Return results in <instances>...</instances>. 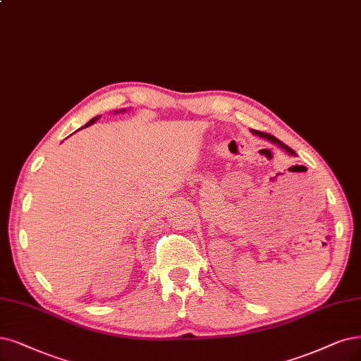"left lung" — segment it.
Listing matches in <instances>:
<instances>
[{
	"label": "left lung",
	"mask_w": 361,
	"mask_h": 361,
	"mask_svg": "<svg viewBox=\"0 0 361 361\" xmlns=\"http://www.w3.org/2000/svg\"><path fill=\"white\" fill-rule=\"evenodd\" d=\"M251 133H255V135H257V137H262V138H264V140H268V141H271L272 144H276L278 147H281V149L284 150V152H287L288 154H291V156H296V153L293 152L290 147H287L284 142H281L279 140H276L275 137H272V135H269V133H263V132H259V130H255V129H251Z\"/></svg>",
	"instance_id": "left-lung-1"
}]
</instances>
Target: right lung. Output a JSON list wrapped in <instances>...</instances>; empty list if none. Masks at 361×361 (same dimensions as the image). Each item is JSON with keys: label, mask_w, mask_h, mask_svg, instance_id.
<instances>
[{"label": "right lung", "mask_w": 361, "mask_h": 361, "mask_svg": "<svg viewBox=\"0 0 361 361\" xmlns=\"http://www.w3.org/2000/svg\"><path fill=\"white\" fill-rule=\"evenodd\" d=\"M118 113H126V109H120L118 111L116 110V114H118ZM99 117H101V116H97V117H93V118H90V120H89V122H87V123H86L85 126L87 128V126H90V125H93V123H95V122H97V120H98Z\"/></svg>", "instance_id": "right-lung-1"}]
</instances>
